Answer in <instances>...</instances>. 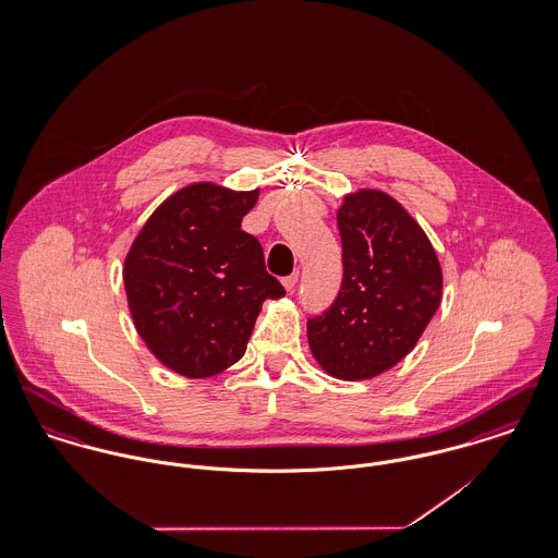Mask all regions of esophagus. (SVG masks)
I'll list each match as a JSON object with an SVG mask.
<instances>
[{
    "mask_svg": "<svg viewBox=\"0 0 558 558\" xmlns=\"http://www.w3.org/2000/svg\"><path fill=\"white\" fill-rule=\"evenodd\" d=\"M296 282H299V274H296V271H292L291 276H284V278H282V284H284L287 291H294Z\"/></svg>",
    "mask_w": 558,
    "mask_h": 558,
    "instance_id": "esophagus-1",
    "label": "esophagus"
}]
</instances>
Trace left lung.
<instances>
[{
  "label": "left lung",
  "mask_w": 558,
  "mask_h": 558,
  "mask_svg": "<svg viewBox=\"0 0 558 558\" xmlns=\"http://www.w3.org/2000/svg\"><path fill=\"white\" fill-rule=\"evenodd\" d=\"M337 223L341 289L307 319V339L324 371L362 380L393 368L418 343L441 303L444 276L423 228L385 192L349 194Z\"/></svg>",
  "instance_id": "left-lung-1"
}]
</instances>
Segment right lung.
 Returning <instances> with one entry per match:
<instances>
[{"label": "right lung", "mask_w": 558, "mask_h": 558, "mask_svg": "<svg viewBox=\"0 0 558 558\" xmlns=\"http://www.w3.org/2000/svg\"><path fill=\"white\" fill-rule=\"evenodd\" d=\"M259 190L192 184L150 215L125 259L135 328L160 362L187 378L236 364L266 299L284 287L259 240L240 230Z\"/></svg>", "instance_id": "right-lung-1"}]
</instances>
